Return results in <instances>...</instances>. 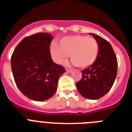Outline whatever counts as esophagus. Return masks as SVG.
<instances>
[{
  "mask_svg": "<svg viewBox=\"0 0 132 132\" xmlns=\"http://www.w3.org/2000/svg\"><path fill=\"white\" fill-rule=\"evenodd\" d=\"M66 71H67V73H71V71H72V70L71 69H66Z\"/></svg>",
  "mask_w": 132,
  "mask_h": 132,
  "instance_id": "obj_1",
  "label": "esophagus"
}]
</instances>
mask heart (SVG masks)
Segmentation results:
<instances>
[{"instance_id": "obj_1", "label": "heart", "mask_w": 132, "mask_h": 132, "mask_svg": "<svg viewBox=\"0 0 132 132\" xmlns=\"http://www.w3.org/2000/svg\"><path fill=\"white\" fill-rule=\"evenodd\" d=\"M50 52L57 63H61L69 53L70 59L75 65L80 68H86L97 59L99 45L94 38L87 36H69L61 38L59 45L53 43Z\"/></svg>"}]
</instances>
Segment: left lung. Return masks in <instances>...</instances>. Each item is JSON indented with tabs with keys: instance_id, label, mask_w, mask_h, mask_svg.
Segmentation results:
<instances>
[{
	"instance_id": "obj_1",
	"label": "left lung",
	"mask_w": 132,
	"mask_h": 132,
	"mask_svg": "<svg viewBox=\"0 0 132 132\" xmlns=\"http://www.w3.org/2000/svg\"><path fill=\"white\" fill-rule=\"evenodd\" d=\"M90 34L98 42V55L94 63L82 70V78L76 82V86L83 97L96 100L111 89L117 75L118 61L108 41L94 34Z\"/></svg>"
}]
</instances>
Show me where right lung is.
Returning a JSON list of instances; mask_svg holds the SVG:
<instances>
[{
  "instance_id": "add662e5",
  "label": "right lung",
  "mask_w": 132,
  "mask_h": 132,
  "mask_svg": "<svg viewBox=\"0 0 132 132\" xmlns=\"http://www.w3.org/2000/svg\"><path fill=\"white\" fill-rule=\"evenodd\" d=\"M50 34L27 36L16 46L11 57L12 71L18 89L28 98L44 101L55 93L59 77L65 72L51 57Z\"/></svg>"
}]
</instances>
